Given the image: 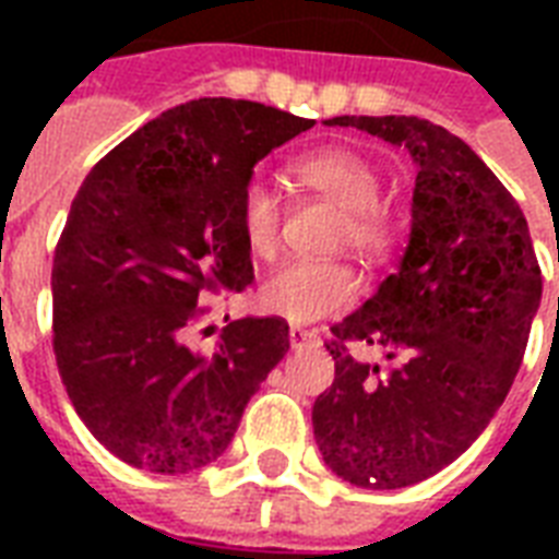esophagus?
I'll list each match as a JSON object with an SVG mask.
<instances>
[{
	"instance_id": "34e87169",
	"label": "esophagus",
	"mask_w": 559,
	"mask_h": 559,
	"mask_svg": "<svg viewBox=\"0 0 559 559\" xmlns=\"http://www.w3.org/2000/svg\"><path fill=\"white\" fill-rule=\"evenodd\" d=\"M316 342H319L316 331H305V328H289V348H293V350L305 348V345H316Z\"/></svg>"
}]
</instances>
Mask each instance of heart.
Wrapping results in <instances>:
<instances>
[{"mask_svg": "<svg viewBox=\"0 0 559 559\" xmlns=\"http://www.w3.org/2000/svg\"><path fill=\"white\" fill-rule=\"evenodd\" d=\"M296 177L324 193L345 211L342 237L357 252L382 254L394 240L391 214L380 205L382 177L366 153L354 147H324L296 165ZM237 226L249 252L258 258L275 252L281 226V197L270 182L252 177L237 197ZM357 278L336 261H287L263 278L258 305L263 313L293 324H307L342 313L357 301Z\"/></svg>", "mask_w": 559, "mask_h": 559, "instance_id": "obj_1", "label": "heart"}]
</instances>
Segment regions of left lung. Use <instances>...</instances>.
I'll return each instance as SVG.
<instances>
[{
    "mask_svg": "<svg viewBox=\"0 0 559 559\" xmlns=\"http://www.w3.org/2000/svg\"><path fill=\"white\" fill-rule=\"evenodd\" d=\"M412 153V235L394 275L333 324V385L313 403L324 464L368 490L435 476L485 432L528 345L543 275L525 214L459 135L415 116H340ZM382 344V374L349 354Z\"/></svg>",
    "mask_w": 559,
    "mask_h": 559,
    "instance_id": "obj_1",
    "label": "left lung"
}]
</instances>
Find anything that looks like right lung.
I'll return each mask as SVG.
<instances>
[{"label": "right lung", "instance_id": "add662e5", "mask_svg": "<svg viewBox=\"0 0 559 559\" xmlns=\"http://www.w3.org/2000/svg\"><path fill=\"white\" fill-rule=\"evenodd\" d=\"M313 124L254 100H188L83 179L51 266L55 357L74 412L130 467L179 476L217 461L289 350L278 316L228 322L211 354L188 342L205 293L254 278L240 188Z\"/></svg>", "mask_w": 559, "mask_h": 559}]
</instances>
